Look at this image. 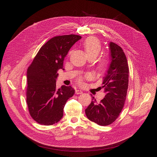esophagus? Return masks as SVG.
<instances>
[{
  "mask_svg": "<svg viewBox=\"0 0 157 157\" xmlns=\"http://www.w3.org/2000/svg\"><path fill=\"white\" fill-rule=\"evenodd\" d=\"M83 91H81V90H76V94H83Z\"/></svg>",
  "mask_w": 157,
  "mask_h": 157,
  "instance_id": "obj_1",
  "label": "esophagus"
}]
</instances>
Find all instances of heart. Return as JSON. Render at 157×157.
Wrapping results in <instances>:
<instances>
[{"label": "heart", "instance_id": "1", "mask_svg": "<svg viewBox=\"0 0 157 157\" xmlns=\"http://www.w3.org/2000/svg\"><path fill=\"white\" fill-rule=\"evenodd\" d=\"M83 45L88 57L94 56L95 58L101 51L100 41L94 37H89L86 39ZM107 65H108V61L105 59H103L98 63V69L99 70H102L106 67ZM79 82L81 83V81L79 79Z\"/></svg>", "mask_w": 157, "mask_h": 157}]
</instances>
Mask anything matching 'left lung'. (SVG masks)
I'll list each match as a JSON object with an SVG mask.
<instances>
[{
  "mask_svg": "<svg viewBox=\"0 0 157 157\" xmlns=\"http://www.w3.org/2000/svg\"><path fill=\"white\" fill-rule=\"evenodd\" d=\"M109 50L111 62L102 82L105 95L100 103H97L93 97L85 109L87 118L102 126L111 124L118 117L124 106L128 85V62L122 48L110 42Z\"/></svg>",
  "mask_w": 157,
  "mask_h": 157,
  "instance_id": "8db88e82",
  "label": "left lung"
}]
</instances>
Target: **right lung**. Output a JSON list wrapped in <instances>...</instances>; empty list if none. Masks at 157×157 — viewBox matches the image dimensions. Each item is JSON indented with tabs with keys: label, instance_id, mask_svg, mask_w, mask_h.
Returning a JSON list of instances; mask_svg holds the SVG:
<instances>
[{
	"label": "right lung",
	"instance_id": "1",
	"mask_svg": "<svg viewBox=\"0 0 157 157\" xmlns=\"http://www.w3.org/2000/svg\"><path fill=\"white\" fill-rule=\"evenodd\" d=\"M81 39L78 35L56 36L39 49L27 69V103L31 117L39 124L52 125L59 122L63 108L75 90L62 85L56 89L58 71L63 69L64 58L71 48Z\"/></svg>",
	"mask_w": 157,
	"mask_h": 157
}]
</instances>
